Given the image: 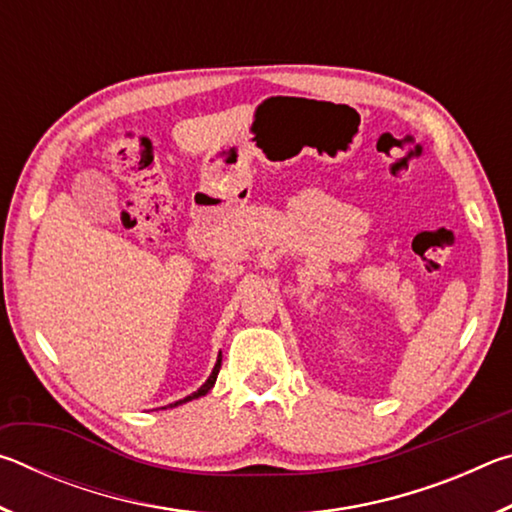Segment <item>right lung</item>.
Segmentation results:
<instances>
[{
  "label": "right lung",
  "instance_id": "right-lung-1",
  "mask_svg": "<svg viewBox=\"0 0 512 512\" xmlns=\"http://www.w3.org/2000/svg\"><path fill=\"white\" fill-rule=\"evenodd\" d=\"M219 370H221V354H219V361H216V366H214V370H212V375L207 377V381L205 384L198 388L196 393H192L189 397H185V400H180V402H176V404H171V406H178V404H183V402H189V400H194V397H201V395H205L207 391H210V388L214 386V381H216V375H219Z\"/></svg>",
  "mask_w": 512,
  "mask_h": 512
}]
</instances>
